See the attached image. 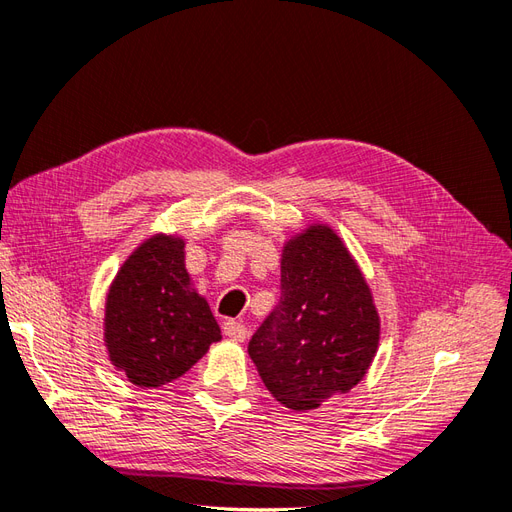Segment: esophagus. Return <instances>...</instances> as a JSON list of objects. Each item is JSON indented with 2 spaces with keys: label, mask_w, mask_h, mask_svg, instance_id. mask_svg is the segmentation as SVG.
I'll return each mask as SVG.
<instances>
[{
  "label": "esophagus",
  "mask_w": 512,
  "mask_h": 512,
  "mask_svg": "<svg viewBox=\"0 0 512 512\" xmlns=\"http://www.w3.org/2000/svg\"><path fill=\"white\" fill-rule=\"evenodd\" d=\"M224 335L228 339H232V342H243V339L247 337V329H245V324H241L237 320H226L224 322Z\"/></svg>",
  "instance_id": "obj_1"
}]
</instances>
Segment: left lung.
<instances>
[{
    "label": "left lung",
    "mask_w": 512,
    "mask_h": 512,
    "mask_svg": "<svg viewBox=\"0 0 512 512\" xmlns=\"http://www.w3.org/2000/svg\"><path fill=\"white\" fill-rule=\"evenodd\" d=\"M380 342L369 284L329 224H309L282 250V299L252 335L269 393L290 410L318 408L359 384Z\"/></svg>",
    "instance_id": "8db88e82"
}]
</instances>
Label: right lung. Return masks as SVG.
<instances>
[{"label": "right lung", "mask_w": 512, "mask_h": 512, "mask_svg": "<svg viewBox=\"0 0 512 512\" xmlns=\"http://www.w3.org/2000/svg\"><path fill=\"white\" fill-rule=\"evenodd\" d=\"M222 331L185 269V239L158 232L119 267L106 292L104 346L117 371L143 389L181 378Z\"/></svg>", "instance_id": "right-lung-1"}]
</instances>
